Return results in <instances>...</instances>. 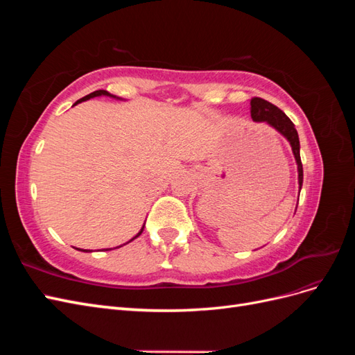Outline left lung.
I'll return each mask as SVG.
<instances>
[{
    "mask_svg": "<svg viewBox=\"0 0 355 355\" xmlns=\"http://www.w3.org/2000/svg\"><path fill=\"white\" fill-rule=\"evenodd\" d=\"M250 105H252L250 112H252V118L254 121H265L270 125H272L287 139L290 145H292V151L295 154L296 163H297L299 188H300V187H302V182H304V168H302V161H300L299 136H297V132L295 128V124L282 110H278L275 105H272L271 102H268L265 99L252 98Z\"/></svg>",
    "mask_w": 355,
    "mask_h": 355,
    "instance_id": "1",
    "label": "left lung"
}]
</instances>
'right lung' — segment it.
Segmentation results:
<instances>
[{"label": "right lung", "instance_id": "obj_1", "mask_svg": "<svg viewBox=\"0 0 355 355\" xmlns=\"http://www.w3.org/2000/svg\"><path fill=\"white\" fill-rule=\"evenodd\" d=\"M112 96V94H110L108 92H106V90H96V92H93V93H90V94H87V96H84V98L83 99H80V101H77V102H75L73 105H77V103H80V102H83V101H87V99H92V98H96V96ZM112 98H114V96H112ZM142 231H144V227H142V230L141 231H139L137 232V235H136V237H133L132 240H135V239H137L139 237V235H141L142 234ZM130 240V241H132ZM80 250V249H78ZM83 252H85V250H83Z\"/></svg>", "mask_w": 355, "mask_h": 355}]
</instances>
